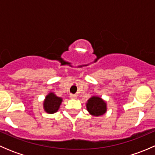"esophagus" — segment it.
Instances as JSON below:
<instances>
[{
  "mask_svg": "<svg viewBox=\"0 0 155 155\" xmlns=\"http://www.w3.org/2000/svg\"><path fill=\"white\" fill-rule=\"evenodd\" d=\"M70 97L71 98V99H76L77 96H76V94H70Z\"/></svg>",
  "mask_w": 155,
  "mask_h": 155,
  "instance_id": "1",
  "label": "esophagus"
}]
</instances>
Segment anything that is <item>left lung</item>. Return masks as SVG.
I'll return each mask as SVG.
<instances>
[{
	"instance_id": "8db88e82",
	"label": "left lung",
	"mask_w": 155,
	"mask_h": 155,
	"mask_svg": "<svg viewBox=\"0 0 155 155\" xmlns=\"http://www.w3.org/2000/svg\"><path fill=\"white\" fill-rule=\"evenodd\" d=\"M87 110L93 116H101L107 110V103L104 100L97 96H92L86 104Z\"/></svg>"
}]
</instances>
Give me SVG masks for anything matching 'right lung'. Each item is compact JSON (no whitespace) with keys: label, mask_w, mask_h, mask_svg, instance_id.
Here are the masks:
<instances>
[{"label":"right lung","mask_w":155,"mask_h":155,"mask_svg":"<svg viewBox=\"0 0 155 155\" xmlns=\"http://www.w3.org/2000/svg\"><path fill=\"white\" fill-rule=\"evenodd\" d=\"M62 101H63L62 98L56 96L53 92L48 93L43 101V109L45 112L48 114H53L56 112L60 108Z\"/></svg>","instance_id":"add662e5"}]
</instances>
